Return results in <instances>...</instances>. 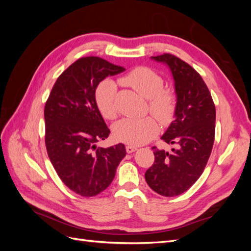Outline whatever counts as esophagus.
Segmentation results:
<instances>
[{
	"instance_id": "34e87169",
	"label": "esophagus",
	"mask_w": 251,
	"mask_h": 251,
	"mask_svg": "<svg viewBox=\"0 0 251 251\" xmlns=\"http://www.w3.org/2000/svg\"><path fill=\"white\" fill-rule=\"evenodd\" d=\"M137 147H135V146H126V152L127 153H132V152H135V151H137Z\"/></svg>"
}]
</instances>
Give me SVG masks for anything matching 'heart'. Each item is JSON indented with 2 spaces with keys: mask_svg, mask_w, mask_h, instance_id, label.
I'll return each mask as SVG.
<instances>
[{
  "mask_svg": "<svg viewBox=\"0 0 251 251\" xmlns=\"http://www.w3.org/2000/svg\"><path fill=\"white\" fill-rule=\"evenodd\" d=\"M121 83L131 87L149 99V110L157 119L166 123L172 119L176 108V96L170 88L163 87L164 79L148 67H137L120 78ZM116 84L111 78L100 82L95 92L97 108L104 119L112 120L117 114ZM158 132L156 121L151 116L124 117L113 126L116 140L132 146H140L150 141Z\"/></svg>",
  "mask_w": 251,
  "mask_h": 251,
  "instance_id": "b5f03b06",
  "label": "heart"
}]
</instances>
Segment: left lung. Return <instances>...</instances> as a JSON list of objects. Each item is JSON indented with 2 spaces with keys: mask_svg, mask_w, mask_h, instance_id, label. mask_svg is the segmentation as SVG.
<instances>
[{
  "mask_svg": "<svg viewBox=\"0 0 251 251\" xmlns=\"http://www.w3.org/2000/svg\"><path fill=\"white\" fill-rule=\"evenodd\" d=\"M172 71L177 104L175 121L162 139L177 145L173 152L154 149V163L146 172V181L159 195L182 194L204 172L215 141L216 106L207 85L189 63L172 54L152 57Z\"/></svg>",
  "mask_w": 251,
  "mask_h": 251,
  "instance_id": "1",
  "label": "left lung"
}]
</instances>
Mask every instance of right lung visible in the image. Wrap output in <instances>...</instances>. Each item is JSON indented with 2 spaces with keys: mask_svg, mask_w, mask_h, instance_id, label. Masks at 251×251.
Listing matches in <instances>:
<instances>
[{
  "mask_svg": "<svg viewBox=\"0 0 251 251\" xmlns=\"http://www.w3.org/2000/svg\"><path fill=\"white\" fill-rule=\"evenodd\" d=\"M123 71L102 58H79L57 78L45 103L47 154L62 182L84 197L108 188L126 155L123 143L96 146L110 134L96 104V88L106 76Z\"/></svg>",
  "mask_w": 251,
  "mask_h": 251,
  "instance_id": "right-lung-1",
  "label": "right lung"
}]
</instances>
